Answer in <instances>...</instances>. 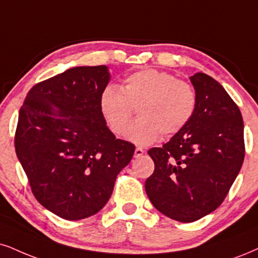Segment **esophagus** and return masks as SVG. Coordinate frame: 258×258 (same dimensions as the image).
Instances as JSON below:
<instances>
[{
    "label": "esophagus",
    "mask_w": 258,
    "mask_h": 258,
    "mask_svg": "<svg viewBox=\"0 0 258 258\" xmlns=\"http://www.w3.org/2000/svg\"><path fill=\"white\" fill-rule=\"evenodd\" d=\"M144 153H145V151H144V149H142V148H140V147H138V148L135 149L134 157H135V158H140V157H141V155L144 154Z\"/></svg>",
    "instance_id": "1"
}]
</instances>
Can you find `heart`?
<instances>
[{
  "label": "heart",
  "instance_id": "heart-1",
  "mask_svg": "<svg viewBox=\"0 0 258 258\" xmlns=\"http://www.w3.org/2000/svg\"><path fill=\"white\" fill-rule=\"evenodd\" d=\"M99 107L116 135L125 132L136 109L139 118L126 130L125 138L138 146H148L161 134H178L191 122L197 94L191 85L170 73L142 69L125 76L120 88L107 85L100 94Z\"/></svg>",
  "mask_w": 258,
  "mask_h": 258
}]
</instances>
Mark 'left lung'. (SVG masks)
Listing matches in <instances>:
<instances>
[{
    "mask_svg": "<svg viewBox=\"0 0 258 258\" xmlns=\"http://www.w3.org/2000/svg\"><path fill=\"white\" fill-rule=\"evenodd\" d=\"M190 81L195 116L163 147L149 149L155 167L145 184L155 208L180 222L199 220L224 202L245 155L237 104L209 75L196 73Z\"/></svg>",
    "mask_w": 258,
    "mask_h": 258,
    "instance_id": "obj_1",
    "label": "left lung"
}]
</instances>
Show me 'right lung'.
I'll return each mask as SVG.
<instances>
[{
    "mask_svg": "<svg viewBox=\"0 0 258 258\" xmlns=\"http://www.w3.org/2000/svg\"><path fill=\"white\" fill-rule=\"evenodd\" d=\"M106 66L75 67L34 85L19 112L15 152L37 201L66 220L109 201L135 146L116 139L99 107Z\"/></svg>",
    "mask_w": 258,
    "mask_h": 258,
    "instance_id": "1",
    "label": "right lung"
}]
</instances>
